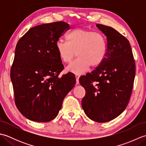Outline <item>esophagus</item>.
<instances>
[{
	"label": "esophagus",
	"mask_w": 146,
	"mask_h": 146,
	"mask_svg": "<svg viewBox=\"0 0 146 146\" xmlns=\"http://www.w3.org/2000/svg\"><path fill=\"white\" fill-rule=\"evenodd\" d=\"M75 77H76V84L78 85V84H79V78H80V76H79V75H75Z\"/></svg>",
	"instance_id": "esophagus-1"
}]
</instances>
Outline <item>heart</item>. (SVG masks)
Instances as JSON below:
<instances>
[{"mask_svg": "<svg viewBox=\"0 0 146 146\" xmlns=\"http://www.w3.org/2000/svg\"><path fill=\"white\" fill-rule=\"evenodd\" d=\"M66 39V42L59 41L56 44L60 60L65 63H70L75 57V52L78 56L66 67L68 72L82 75L91 66H100L106 56L107 41L100 33L76 28L68 34Z\"/></svg>", "mask_w": 146, "mask_h": 146, "instance_id": "obj_1", "label": "heart"}]
</instances>
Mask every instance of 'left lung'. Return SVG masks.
I'll return each instance as SVG.
<instances>
[{"instance_id":"1","label":"left lung","mask_w":146,"mask_h":146,"mask_svg":"<svg viewBox=\"0 0 146 146\" xmlns=\"http://www.w3.org/2000/svg\"><path fill=\"white\" fill-rule=\"evenodd\" d=\"M107 37V51L95 70L80 76L86 94L82 106L89 119L107 122L125 110L134 84L135 66L129 41L112 27L97 24Z\"/></svg>"}]
</instances>
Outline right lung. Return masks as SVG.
<instances>
[{"mask_svg":"<svg viewBox=\"0 0 146 146\" xmlns=\"http://www.w3.org/2000/svg\"><path fill=\"white\" fill-rule=\"evenodd\" d=\"M70 28L64 22L42 24L29 29L19 40L11 70L15 103L27 119L48 122L55 119L65 97L76 83L63 70L56 44Z\"/></svg>","mask_w":146,"mask_h":146,"instance_id":"1","label":"right lung"}]
</instances>
